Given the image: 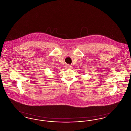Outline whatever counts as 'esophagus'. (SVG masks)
Wrapping results in <instances>:
<instances>
[{
  "instance_id": "34e87169",
  "label": "esophagus",
  "mask_w": 131,
  "mask_h": 131,
  "mask_svg": "<svg viewBox=\"0 0 131 131\" xmlns=\"http://www.w3.org/2000/svg\"><path fill=\"white\" fill-rule=\"evenodd\" d=\"M65 67H66V68L67 69H70L72 68V67L71 66H70V65H66Z\"/></svg>"
}]
</instances>
